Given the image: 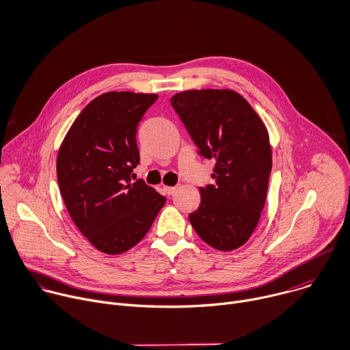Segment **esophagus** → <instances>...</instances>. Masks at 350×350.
<instances>
[{"label": "esophagus", "mask_w": 350, "mask_h": 350, "mask_svg": "<svg viewBox=\"0 0 350 350\" xmlns=\"http://www.w3.org/2000/svg\"><path fill=\"white\" fill-rule=\"evenodd\" d=\"M164 189H165V191H167L168 194H174V193L178 190L176 186H165Z\"/></svg>", "instance_id": "1"}]
</instances>
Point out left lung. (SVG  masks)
<instances>
[{
  "instance_id": "8db88e82",
  "label": "left lung",
  "mask_w": 350,
  "mask_h": 350,
  "mask_svg": "<svg viewBox=\"0 0 350 350\" xmlns=\"http://www.w3.org/2000/svg\"><path fill=\"white\" fill-rule=\"evenodd\" d=\"M200 154L215 160V185L200 187L189 221L219 251L244 245L265 206L271 171L269 133L251 105L233 90H189L171 98Z\"/></svg>"
}]
</instances>
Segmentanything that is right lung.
Returning <instances> with one entry per match:
<instances>
[{
  "instance_id": "1",
  "label": "right lung",
  "mask_w": 350,
  "mask_h": 350,
  "mask_svg": "<svg viewBox=\"0 0 350 350\" xmlns=\"http://www.w3.org/2000/svg\"><path fill=\"white\" fill-rule=\"evenodd\" d=\"M156 94L106 92L90 102L60 145L56 174L62 198L79 230L99 251L122 254L141 241L165 197L142 179L136 129Z\"/></svg>"
}]
</instances>
